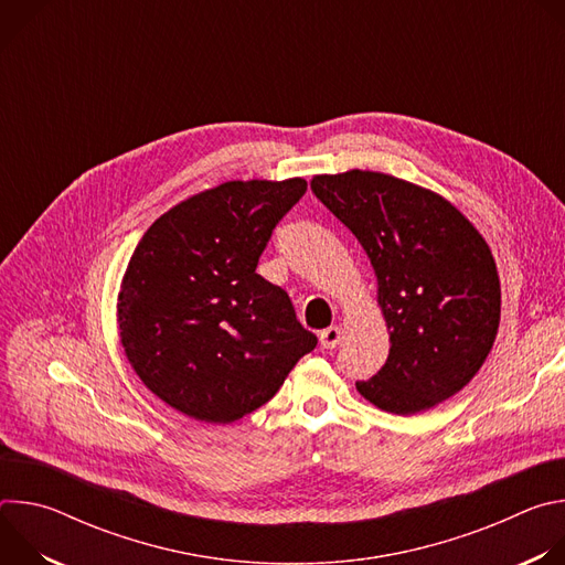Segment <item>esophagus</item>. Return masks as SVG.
Returning <instances> with one entry per match:
<instances>
[{"label":"esophagus","instance_id":"obj_1","mask_svg":"<svg viewBox=\"0 0 565 565\" xmlns=\"http://www.w3.org/2000/svg\"><path fill=\"white\" fill-rule=\"evenodd\" d=\"M342 340V331L338 327H329L319 333V344L321 349H335Z\"/></svg>","mask_w":565,"mask_h":565}]
</instances>
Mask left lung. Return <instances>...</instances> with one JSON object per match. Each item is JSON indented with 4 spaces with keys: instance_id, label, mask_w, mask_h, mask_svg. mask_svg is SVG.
<instances>
[{
    "instance_id": "left-lung-1",
    "label": "left lung",
    "mask_w": 565,
    "mask_h": 565,
    "mask_svg": "<svg viewBox=\"0 0 565 565\" xmlns=\"http://www.w3.org/2000/svg\"><path fill=\"white\" fill-rule=\"evenodd\" d=\"M312 194L360 241L377 277L388 358L362 397L412 416L456 395L488 360L501 321L492 250L440 194L382 172L319 174Z\"/></svg>"
}]
</instances>
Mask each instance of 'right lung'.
I'll return each mask as SVG.
<instances>
[{
  "label": "right lung",
  "instance_id": "right-lung-1",
  "mask_svg": "<svg viewBox=\"0 0 565 565\" xmlns=\"http://www.w3.org/2000/svg\"><path fill=\"white\" fill-rule=\"evenodd\" d=\"M303 179L227 181L138 241L118 292V335L142 384L172 409L227 425L259 409L317 347L290 297L257 275Z\"/></svg>",
  "mask_w": 565,
  "mask_h": 565
}]
</instances>
